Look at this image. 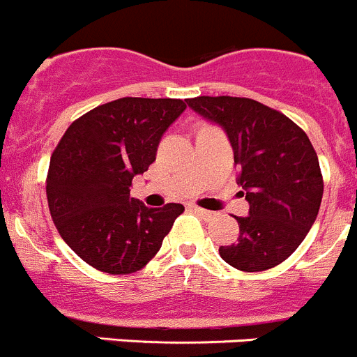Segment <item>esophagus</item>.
Wrapping results in <instances>:
<instances>
[{
    "label": "esophagus",
    "instance_id": "1",
    "mask_svg": "<svg viewBox=\"0 0 357 357\" xmlns=\"http://www.w3.org/2000/svg\"><path fill=\"white\" fill-rule=\"evenodd\" d=\"M191 210L196 213V215H199L202 219H205V220H208L210 217H212V212H210V210L199 208V206H191Z\"/></svg>",
    "mask_w": 357,
    "mask_h": 357
}]
</instances>
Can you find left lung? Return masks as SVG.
Returning <instances> with one entry per match:
<instances>
[{
	"instance_id": "left-lung-1",
	"label": "left lung",
	"mask_w": 357,
	"mask_h": 357,
	"mask_svg": "<svg viewBox=\"0 0 357 357\" xmlns=\"http://www.w3.org/2000/svg\"><path fill=\"white\" fill-rule=\"evenodd\" d=\"M188 105L227 135L249 202V215L236 217L238 240L219 247L220 257L242 271L277 266L303 242L321 206L324 184L310 140L289 117L249 98L199 96Z\"/></svg>"
}]
</instances>
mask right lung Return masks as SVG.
<instances>
[{
	"label": "right lung",
	"mask_w": 357,
	"mask_h": 357,
	"mask_svg": "<svg viewBox=\"0 0 357 357\" xmlns=\"http://www.w3.org/2000/svg\"><path fill=\"white\" fill-rule=\"evenodd\" d=\"M184 110L172 98H121L77 119L54 151L50 215L68 247L96 270L144 268L184 212L181 203L149 208L130 195L133 176L155 161L162 135Z\"/></svg>",
	"instance_id": "obj_1"
}]
</instances>
